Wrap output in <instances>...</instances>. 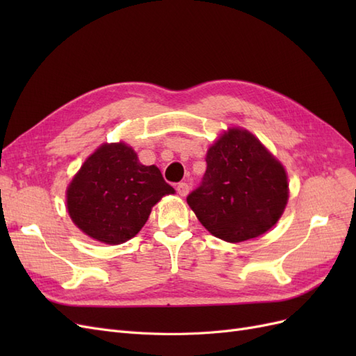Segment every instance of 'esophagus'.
<instances>
[{"instance_id": "34e87169", "label": "esophagus", "mask_w": 356, "mask_h": 356, "mask_svg": "<svg viewBox=\"0 0 356 356\" xmlns=\"http://www.w3.org/2000/svg\"><path fill=\"white\" fill-rule=\"evenodd\" d=\"M177 191L179 196H187L190 191V186L187 184V182H179V184L177 186Z\"/></svg>"}]
</instances>
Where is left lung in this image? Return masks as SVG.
<instances>
[{
    "instance_id": "obj_1",
    "label": "left lung",
    "mask_w": 356,
    "mask_h": 356,
    "mask_svg": "<svg viewBox=\"0 0 356 356\" xmlns=\"http://www.w3.org/2000/svg\"><path fill=\"white\" fill-rule=\"evenodd\" d=\"M288 202L284 166L243 129H230L207 154V172L187 203L209 233L242 242L272 229Z\"/></svg>"
}]
</instances>
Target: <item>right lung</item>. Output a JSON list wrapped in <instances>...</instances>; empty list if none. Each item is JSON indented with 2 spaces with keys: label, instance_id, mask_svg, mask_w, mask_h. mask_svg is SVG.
Instances as JSON below:
<instances>
[{
  "label": "right lung",
  "instance_id": "right-lung-1",
  "mask_svg": "<svg viewBox=\"0 0 356 356\" xmlns=\"http://www.w3.org/2000/svg\"><path fill=\"white\" fill-rule=\"evenodd\" d=\"M175 190L157 166H144L126 144H104L84 161L67 191L74 224L90 238L123 243L144 227L152 208Z\"/></svg>",
  "mask_w": 356,
  "mask_h": 356
}]
</instances>
